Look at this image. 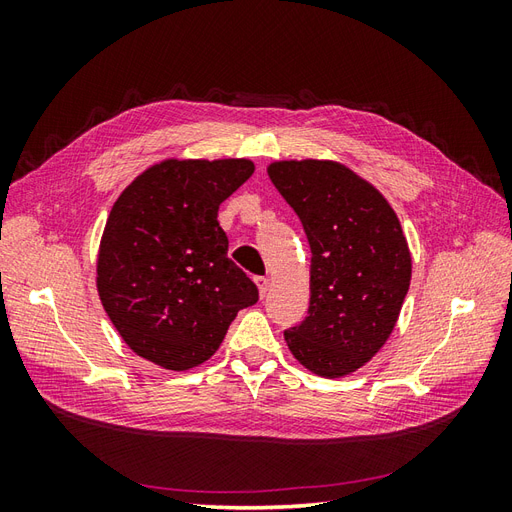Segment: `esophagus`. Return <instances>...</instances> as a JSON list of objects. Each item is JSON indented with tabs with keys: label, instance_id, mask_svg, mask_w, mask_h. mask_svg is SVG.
<instances>
[{
	"label": "esophagus",
	"instance_id": "esophagus-1",
	"mask_svg": "<svg viewBox=\"0 0 512 512\" xmlns=\"http://www.w3.org/2000/svg\"><path fill=\"white\" fill-rule=\"evenodd\" d=\"M256 286H258V294H260V299H265L267 297V292H269V280L267 277H256Z\"/></svg>",
	"mask_w": 512,
	"mask_h": 512
}]
</instances>
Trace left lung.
Listing matches in <instances>:
<instances>
[{
  "label": "left lung",
  "mask_w": 512,
  "mask_h": 512,
  "mask_svg": "<svg viewBox=\"0 0 512 512\" xmlns=\"http://www.w3.org/2000/svg\"><path fill=\"white\" fill-rule=\"evenodd\" d=\"M267 173L299 215L312 250L309 309L284 339L303 367L342 378L393 333L412 258L393 207L374 185L331 160H284Z\"/></svg>",
  "instance_id": "left-lung-1"
}]
</instances>
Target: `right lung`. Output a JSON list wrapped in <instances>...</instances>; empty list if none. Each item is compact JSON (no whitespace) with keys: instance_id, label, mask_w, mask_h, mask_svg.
Instances as JSON below:
<instances>
[{"instance_id":"right-lung-1","label":"right lung","mask_w":512,"mask_h":512,"mask_svg":"<svg viewBox=\"0 0 512 512\" xmlns=\"http://www.w3.org/2000/svg\"><path fill=\"white\" fill-rule=\"evenodd\" d=\"M250 160H164L138 175L108 215L98 294L121 339L164 369L185 371L220 348L258 288L228 258L224 200L252 177Z\"/></svg>"}]
</instances>
